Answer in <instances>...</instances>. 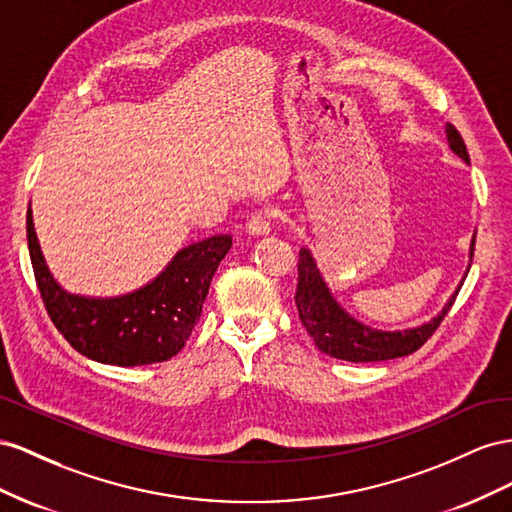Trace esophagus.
Wrapping results in <instances>:
<instances>
[{
  "mask_svg": "<svg viewBox=\"0 0 512 512\" xmlns=\"http://www.w3.org/2000/svg\"><path fill=\"white\" fill-rule=\"evenodd\" d=\"M274 225V216L268 210H259L248 216L246 221V231L253 233V236H264V233H270Z\"/></svg>",
  "mask_w": 512,
  "mask_h": 512,
  "instance_id": "obj_1",
  "label": "esophagus"
}]
</instances>
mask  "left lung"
I'll list each match as a JSON object with an SVG mask.
<instances>
[{
    "instance_id": "8db88e82",
    "label": "left lung",
    "mask_w": 512,
    "mask_h": 512,
    "mask_svg": "<svg viewBox=\"0 0 512 512\" xmlns=\"http://www.w3.org/2000/svg\"><path fill=\"white\" fill-rule=\"evenodd\" d=\"M446 139L450 143V150L455 152L465 163H470V154L465 150L463 137L459 130L448 124L446 126ZM476 246V233L470 246V261L474 257ZM298 287H296V306L302 326L311 334V339L321 352L347 360V362H379V360H392L414 354L416 349L425 345L431 334L442 324V319L455 304L459 289L452 294L446 302L442 313L433 317L429 324H422L412 330H399V332H384L373 330L369 326L360 324L352 315H347L339 302L332 298L324 279L315 266L311 251L300 248L298 255ZM463 285V283H461Z\"/></svg>"
}]
</instances>
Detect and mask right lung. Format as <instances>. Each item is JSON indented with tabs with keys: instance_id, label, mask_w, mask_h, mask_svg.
Listing matches in <instances>:
<instances>
[{
	"instance_id": "right-lung-1",
	"label": "right lung",
	"mask_w": 512,
	"mask_h": 512,
	"mask_svg": "<svg viewBox=\"0 0 512 512\" xmlns=\"http://www.w3.org/2000/svg\"><path fill=\"white\" fill-rule=\"evenodd\" d=\"M27 244L40 298L62 337L90 360L141 367L173 358L191 337L231 236L218 233L188 244L152 283L105 300L72 296L55 283L40 253L32 210H27Z\"/></svg>"
}]
</instances>
